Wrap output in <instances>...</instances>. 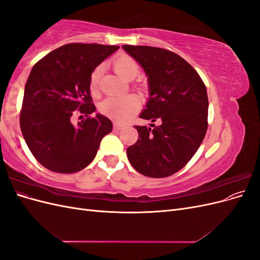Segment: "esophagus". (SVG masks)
Returning <instances> with one entry per match:
<instances>
[{
	"mask_svg": "<svg viewBox=\"0 0 260 260\" xmlns=\"http://www.w3.org/2000/svg\"><path fill=\"white\" fill-rule=\"evenodd\" d=\"M122 127H121V125L120 124H118V123H114V125H113V129H114V131H119L120 129H121Z\"/></svg>",
	"mask_w": 260,
	"mask_h": 260,
	"instance_id": "obj_1",
	"label": "esophagus"
}]
</instances>
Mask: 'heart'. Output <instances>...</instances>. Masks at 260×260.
Masks as SVG:
<instances>
[{"instance_id": "heart-1", "label": "heart", "mask_w": 260, "mask_h": 260, "mask_svg": "<svg viewBox=\"0 0 260 260\" xmlns=\"http://www.w3.org/2000/svg\"><path fill=\"white\" fill-rule=\"evenodd\" d=\"M112 66L117 75L124 80H132L140 72L139 62L128 54H119L112 60ZM102 75V66L92 70L89 78V90L92 95L99 94V82ZM141 107L140 99L135 94L121 98H108L99 105V112L118 122L127 121Z\"/></svg>"}]
</instances>
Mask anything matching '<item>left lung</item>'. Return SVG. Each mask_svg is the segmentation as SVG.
Listing matches in <instances>:
<instances>
[{"instance_id":"left-lung-1","label":"left lung","mask_w":260,"mask_h":260,"mask_svg":"<svg viewBox=\"0 0 260 260\" xmlns=\"http://www.w3.org/2000/svg\"><path fill=\"white\" fill-rule=\"evenodd\" d=\"M148 77L149 100L141 118L160 124L136 125L139 139L127 148L132 167L151 178L176 174L191 160L208 125L206 86L178 54L153 46L123 45Z\"/></svg>"}]
</instances>
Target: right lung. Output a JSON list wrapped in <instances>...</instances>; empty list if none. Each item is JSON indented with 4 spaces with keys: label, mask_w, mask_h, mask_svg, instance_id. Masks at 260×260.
<instances>
[{
    "label": "right lung",
    "mask_w": 260,
    "mask_h": 260,
    "mask_svg": "<svg viewBox=\"0 0 260 260\" xmlns=\"http://www.w3.org/2000/svg\"><path fill=\"white\" fill-rule=\"evenodd\" d=\"M119 49L117 45L69 43L45 55L28 77L20 111L21 133L35 158L58 174H74L95 157L113 130L112 121L95 112L89 90L92 70ZM77 112L87 118L74 126Z\"/></svg>",
    "instance_id": "right-lung-1"
}]
</instances>
